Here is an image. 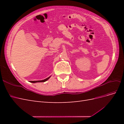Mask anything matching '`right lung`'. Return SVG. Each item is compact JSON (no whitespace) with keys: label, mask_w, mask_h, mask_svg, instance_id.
<instances>
[{"label":"right lung","mask_w":124,"mask_h":124,"mask_svg":"<svg viewBox=\"0 0 124 124\" xmlns=\"http://www.w3.org/2000/svg\"><path fill=\"white\" fill-rule=\"evenodd\" d=\"M50 77H51V76L49 77H48V78H46V79L43 80H40V81H29V82H31V83H38V82H46V81L47 80H48V79H49V78H50Z\"/></svg>","instance_id":"obj_1"}]
</instances>
